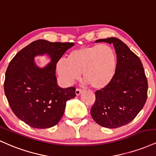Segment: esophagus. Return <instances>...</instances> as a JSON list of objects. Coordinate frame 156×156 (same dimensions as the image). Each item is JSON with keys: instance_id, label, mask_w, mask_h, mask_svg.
Wrapping results in <instances>:
<instances>
[{"instance_id": "esophagus-1", "label": "esophagus", "mask_w": 156, "mask_h": 156, "mask_svg": "<svg viewBox=\"0 0 156 156\" xmlns=\"http://www.w3.org/2000/svg\"><path fill=\"white\" fill-rule=\"evenodd\" d=\"M75 92H76V96H79V95H80V93L82 92V90L80 89V88H76V91H75Z\"/></svg>"}]
</instances>
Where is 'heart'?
I'll return each instance as SVG.
<instances>
[{
  "instance_id": "1",
  "label": "heart",
  "mask_w": 156,
  "mask_h": 156,
  "mask_svg": "<svg viewBox=\"0 0 156 156\" xmlns=\"http://www.w3.org/2000/svg\"><path fill=\"white\" fill-rule=\"evenodd\" d=\"M117 59L114 50L107 44L82 47L60 58L56 69L62 82L71 85L82 72L83 78L95 89L106 87L115 76Z\"/></svg>"
}]
</instances>
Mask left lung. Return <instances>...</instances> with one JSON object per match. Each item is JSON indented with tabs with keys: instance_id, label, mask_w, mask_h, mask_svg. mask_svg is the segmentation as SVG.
Segmentation results:
<instances>
[{
	"instance_id": "8db88e82",
	"label": "left lung",
	"mask_w": 156,
	"mask_h": 156,
	"mask_svg": "<svg viewBox=\"0 0 156 156\" xmlns=\"http://www.w3.org/2000/svg\"><path fill=\"white\" fill-rule=\"evenodd\" d=\"M96 41L114 45L117 65L112 81L95 93L91 116L103 127H121L136 118L147 100L148 85L144 69L139 57L121 40L112 37Z\"/></svg>"
}]
</instances>
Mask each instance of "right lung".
<instances>
[{
  "mask_svg": "<svg viewBox=\"0 0 156 156\" xmlns=\"http://www.w3.org/2000/svg\"><path fill=\"white\" fill-rule=\"evenodd\" d=\"M72 42H50L38 39L20 51L5 71L4 92L13 112L30 127L47 129L55 126L65 111L68 100L76 96L74 87L61 88L57 84V62ZM46 53L51 63L44 68L34 58Z\"/></svg>",
  "mask_w": 156,
  "mask_h": 156,
  "instance_id": "right-lung-1",
  "label": "right lung"
}]
</instances>
